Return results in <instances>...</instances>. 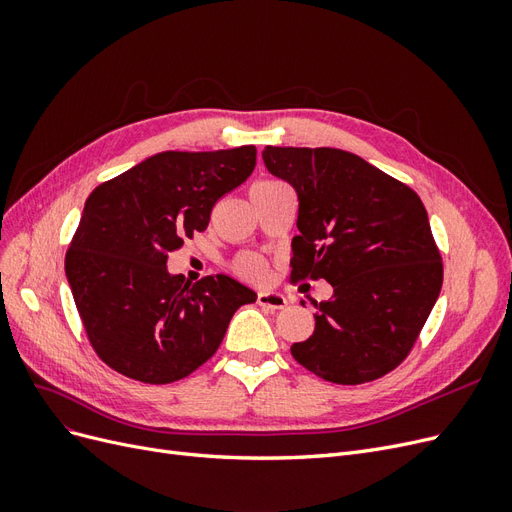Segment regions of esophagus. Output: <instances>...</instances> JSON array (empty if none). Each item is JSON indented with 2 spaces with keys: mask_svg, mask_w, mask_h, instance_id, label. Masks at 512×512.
I'll return each instance as SVG.
<instances>
[{
  "mask_svg": "<svg viewBox=\"0 0 512 512\" xmlns=\"http://www.w3.org/2000/svg\"><path fill=\"white\" fill-rule=\"evenodd\" d=\"M256 303L260 307H269V309H284L288 305L284 294L282 292H275V290H262V292H258Z\"/></svg>",
  "mask_w": 512,
  "mask_h": 512,
  "instance_id": "34e87169",
  "label": "esophagus"
}]
</instances>
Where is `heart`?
<instances>
[{
    "instance_id": "obj_1",
    "label": "heart",
    "mask_w": 512,
    "mask_h": 512,
    "mask_svg": "<svg viewBox=\"0 0 512 512\" xmlns=\"http://www.w3.org/2000/svg\"><path fill=\"white\" fill-rule=\"evenodd\" d=\"M273 185H280V181L275 179H258L252 183L250 188V194L256 192V190H267V188H273ZM232 271H235L241 280L245 282H265L269 277V265L267 260L258 256V254H252V252H245V254H239L235 260H232Z\"/></svg>"
}]
</instances>
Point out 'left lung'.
Listing matches in <instances>:
<instances>
[{"instance_id": "obj_1", "label": "left lung", "mask_w": 512, "mask_h": 512, "mask_svg": "<svg viewBox=\"0 0 512 512\" xmlns=\"http://www.w3.org/2000/svg\"><path fill=\"white\" fill-rule=\"evenodd\" d=\"M269 173L299 196L290 280H327L316 329L294 361L335 384H363L410 354L442 288L425 205L406 183L331 147H267Z\"/></svg>"}]
</instances>
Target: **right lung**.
<instances>
[{"label":"right lung","instance_id":"add662e5","mask_svg":"<svg viewBox=\"0 0 512 512\" xmlns=\"http://www.w3.org/2000/svg\"><path fill=\"white\" fill-rule=\"evenodd\" d=\"M254 166V145L162 151L89 194L66 275L91 348L117 374L145 384L190 376L220 348L232 314L256 301L228 275L188 284L166 269Z\"/></svg>","mask_w":512,"mask_h":512}]
</instances>
